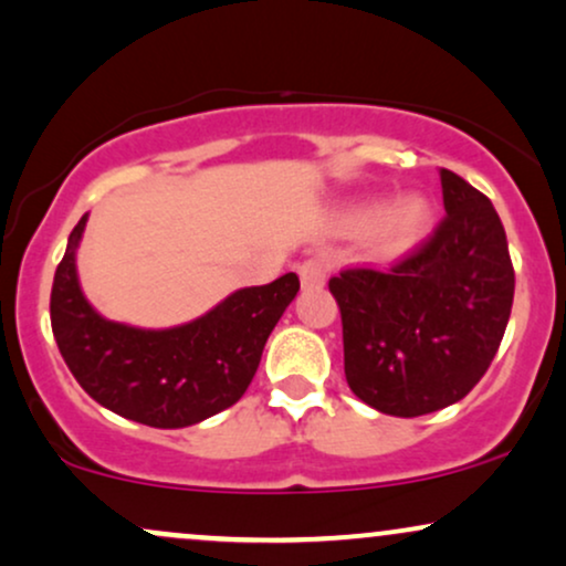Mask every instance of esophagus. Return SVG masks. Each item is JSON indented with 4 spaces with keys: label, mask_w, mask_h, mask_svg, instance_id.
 Returning a JSON list of instances; mask_svg holds the SVG:
<instances>
[{
    "label": "esophagus",
    "mask_w": 566,
    "mask_h": 566,
    "mask_svg": "<svg viewBox=\"0 0 566 566\" xmlns=\"http://www.w3.org/2000/svg\"><path fill=\"white\" fill-rule=\"evenodd\" d=\"M297 276H301L303 290H322L326 284L324 261H318V258H308V261L297 265Z\"/></svg>",
    "instance_id": "obj_1"
}]
</instances>
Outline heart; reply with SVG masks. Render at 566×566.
<instances>
[{
    "label": "heart",
    "instance_id": "b5f03b06",
    "mask_svg": "<svg viewBox=\"0 0 566 566\" xmlns=\"http://www.w3.org/2000/svg\"><path fill=\"white\" fill-rule=\"evenodd\" d=\"M434 206L430 197L411 192L387 202L385 197H364L337 213L335 227L343 234H366L379 258H403L430 234Z\"/></svg>",
    "mask_w": 566,
    "mask_h": 566
}]
</instances>
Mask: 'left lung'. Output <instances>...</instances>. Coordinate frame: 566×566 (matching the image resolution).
<instances>
[{
	"label": "left lung",
	"mask_w": 566,
	"mask_h": 566,
	"mask_svg": "<svg viewBox=\"0 0 566 566\" xmlns=\"http://www.w3.org/2000/svg\"><path fill=\"white\" fill-rule=\"evenodd\" d=\"M440 184L446 218L419 253L390 271L329 279L345 377L387 417L459 403L488 371L512 316L514 269L493 202L448 168Z\"/></svg>",
	"instance_id": "left-lung-1"
}]
</instances>
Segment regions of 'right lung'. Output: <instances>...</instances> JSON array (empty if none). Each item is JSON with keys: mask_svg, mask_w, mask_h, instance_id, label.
Here are the masks:
<instances>
[{"mask_svg": "<svg viewBox=\"0 0 566 566\" xmlns=\"http://www.w3.org/2000/svg\"><path fill=\"white\" fill-rule=\"evenodd\" d=\"M86 221L88 213L67 237L50 301L54 339L76 382L107 411L158 430L200 424L234 406L301 290L297 276L234 290L202 316L166 329L113 322L81 290L76 255Z\"/></svg>", "mask_w": 566, "mask_h": 566, "instance_id": "right-lung-1", "label": "right lung"}]
</instances>
